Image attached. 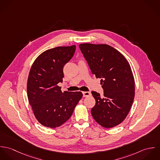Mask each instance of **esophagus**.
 Masks as SVG:
<instances>
[{
  "mask_svg": "<svg viewBox=\"0 0 160 160\" xmlns=\"http://www.w3.org/2000/svg\"><path fill=\"white\" fill-rule=\"evenodd\" d=\"M82 95L83 97H88L91 95V93L90 92H82Z\"/></svg>",
  "mask_w": 160,
  "mask_h": 160,
  "instance_id": "34e87169",
  "label": "esophagus"
}]
</instances>
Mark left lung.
<instances>
[{
  "label": "left lung",
  "mask_w": 160,
  "mask_h": 160,
  "mask_svg": "<svg viewBox=\"0 0 160 160\" xmlns=\"http://www.w3.org/2000/svg\"><path fill=\"white\" fill-rule=\"evenodd\" d=\"M80 50L93 74L100 78L103 96L92 91L95 105L93 119L102 127L111 128L122 122L129 113L135 95V82L125 57L107 44H81Z\"/></svg>",
  "instance_id": "8db88e82"
}]
</instances>
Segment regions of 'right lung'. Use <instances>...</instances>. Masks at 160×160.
Segmentation results:
<instances>
[{
	"instance_id": "obj_1",
	"label": "right lung",
	"mask_w": 160,
	"mask_h": 160,
	"mask_svg": "<svg viewBox=\"0 0 160 160\" xmlns=\"http://www.w3.org/2000/svg\"><path fill=\"white\" fill-rule=\"evenodd\" d=\"M76 46L57 47L41 53L33 63L28 76L29 103L37 120L55 128L68 121L82 97L81 92H62L63 67L73 57Z\"/></svg>"
}]
</instances>
